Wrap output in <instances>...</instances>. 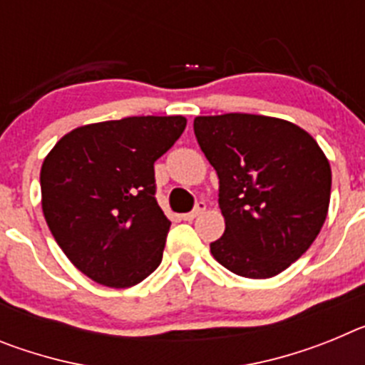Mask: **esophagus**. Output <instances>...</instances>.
<instances>
[{"mask_svg": "<svg viewBox=\"0 0 365 365\" xmlns=\"http://www.w3.org/2000/svg\"><path fill=\"white\" fill-rule=\"evenodd\" d=\"M205 210H206L205 201H199L192 212H188V214H182V219H185V221H193V219L199 217V215H201Z\"/></svg>", "mask_w": 365, "mask_h": 365, "instance_id": "1", "label": "esophagus"}]
</instances>
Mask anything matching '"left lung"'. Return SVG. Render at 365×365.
I'll use <instances>...</instances> for the list:
<instances>
[{
	"label": "left lung",
	"mask_w": 365,
	"mask_h": 365,
	"mask_svg": "<svg viewBox=\"0 0 365 365\" xmlns=\"http://www.w3.org/2000/svg\"><path fill=\"white\" fill-rule=\"evenodd\" d=\"M193 131L219 177L225 234L215 259L243 278H272L307 252L327 217L331 166L314 138L282 118L227 113Z\"/></svg>",
	"instance_id": "1"
}]
</instances>
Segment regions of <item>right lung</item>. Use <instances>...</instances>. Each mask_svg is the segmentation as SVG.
Masks as SVG:
<instances>
[{"label":"right lung","mask_w":365,"mask_h":365,"mask_svg":"<svg viewBox=\"0 0 365 365\" xmlns=\"http://www.w3.org/2000/svg\"><path fill=\"white\" fill-rule=\"evenodd\" d=\"M185 128L180 115L98 122L67 133L45 157V221L93 282L125 289L160 265L172 222L155 199L153 164Z\"/></svg>","instance_id":"add662e5"}]
</instances>
